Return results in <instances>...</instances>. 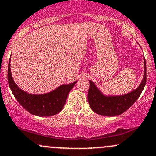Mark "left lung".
<instances>
[{
    "label": "left lung",
    "mask_w": 156,
    "mask_h": 156,
    "mask_svg": "<svg viewBox=\"0 0 156 156\" xmlns=\"http://www.w3.org/2000/svg\"><path fill=\"white\" fill-rule=\"evenodd\" d=\"M146 61L144 58V74L142 81L137 89L124 95L105 96L92 80H89L88 102L94 112L102 116L114 117L122 114L137 101L146 84Z\"/></svg>",
    "instance_id": "obj_1"
}]
</instances>
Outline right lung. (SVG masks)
Returning <instances> with one entry per match:
<instances>
[{
    "label": "right lung",
    "mask_w": 156,
    "mask_h": 156,
    "mask_svg": "<svg viewBox=\"0 0 156 156\" xmlns=\"http://www.w3.org/2000/svg\"><path fill=\"white\" fill-rule=\"evenodd\" d=\"M8 83L16 100L26 111L39 117H51L62 110L68 94L77 81L67 85H61L55 90L46 94H28L20 89L14 81L11 73L9 59L8 65Z\"/></svg>",
    "instance_id": "obj_1"
}]
</instances>
